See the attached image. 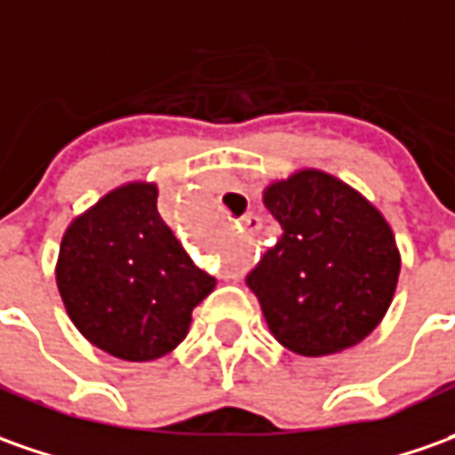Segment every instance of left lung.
<instances>
[{"mask_svg":"<svg viewBox=\"0 0 455 455\" xmlns=\"http://www.w3.org/2000/svg\"><path fill=\"white\" fill-rule=\"evenodd\" d=\"M282 227L246 284L272 335L291 353L347 350L380 324L398 287L393 228L345 180L302 168L264 188Z\"/></svg>","mask_w":455,"mask_h":455,"instance_id":"obj_1","label":"left lung"}]
</instances>
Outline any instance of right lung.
Masks as SVG:
<instances>
[{"mask_svg": "<svg viewBox=\"0 0 455 455\" xmlns=\"http://www.w3.org/2000/svg\"><path fill=\"white\" fill-rule=\"evenodd\" d=\"M156 204V183L118 186L72 221L57 257V290L75 327L131 363L171 353L188 332L194 307L216 287Z\"/></svg>", "mask_w": 455, "mask_h": 455, "instance_id": "1", "label": "right lung"}]
</instances>
